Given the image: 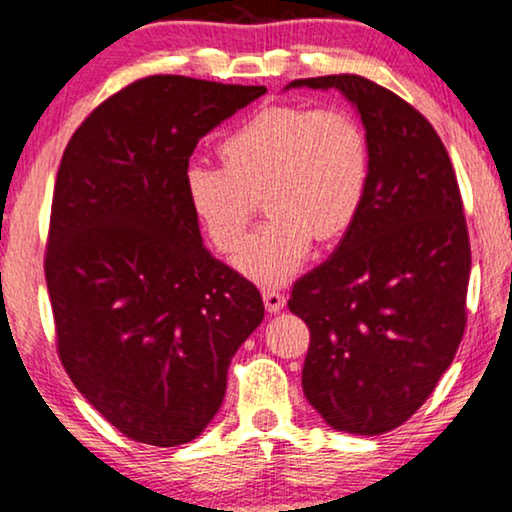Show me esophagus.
Wrapping results in <instances>:
<instances>
[{
    "instance_id": "obj_1",
    "label": "esophagus",
    "mask_w": 512,
    "mask_h": 512,
    "mask_svg": "<svg viewBox=\"0 0 512 512\" xmlns=\"http://www.w3.org/2000/svg\"><path fill=\"white\" fill-rule=\"evenodd\" d=\"M262 297H264L266 311H269V313L283 311V306H285V294L280 292V290H276V287H266V290L262 292Z\"/></svg>"
}]
</instances>
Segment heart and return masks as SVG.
Wrapping results in <instances>:
<instances>
[{
    "instance_id": "1",
    "label": "heart",
    "mask_w": 512,
    "mask_h": 512,
    "mask_svg": "<svg viewBox=\"0 0 512 512\" xmlns=\"http://www.w3.org/2000/svg\"><path fill=\"white\" fill-rule=\"evenodd\" d=\"M220 155L225 167L185 171L187 204L213 248L232 255L264 194L271 218L236 257V269L262 285L292 278L315 239H341L369 192V139L341 109L266 106L222 139Z\"/></svg>"
}]
</instances>
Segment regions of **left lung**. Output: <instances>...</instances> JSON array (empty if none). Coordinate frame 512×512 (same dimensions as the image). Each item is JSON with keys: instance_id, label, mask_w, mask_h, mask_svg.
Instances as JSON below:
<instances>
[{"instance_id": "8db88e82", "label": "left lung", "mask_w": 512, "mask_h": 512, "mask_svg": "<svg viewBox=\"0 0 512 512\" xmlns=\"http://www.w3.org/2000/svg\"><path fill=\"white\" fill-rule=\"evenodd\" d=\"M355 106L371 181L334 255L287 301L311 329L301 385L336 431L376 436L422 406L466 327L471 246L457 176L420 111L355 74L299 78Z\"/></svg>"}]
</instances>
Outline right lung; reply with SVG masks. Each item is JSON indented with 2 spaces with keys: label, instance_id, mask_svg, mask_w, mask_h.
<instances>
[{
  "label": "right lung",
  "instance_id": "obj_1",
  "mask_svg": "<svg viewBox=\"0 0 512 512\" xmlns=\"http://www.w3.org/2000/svg\"><path fill=\"white\" fill-rule=\"evenodd\" d=\"M264 85L148 76L76 129L57 171L46 285L76 390L139 443H190L264 320L259 290L208 253L185 194L201 136Z\"/></svg>",
  "mask_w": 512,
  "mask_h": 512
}]
</instances>
